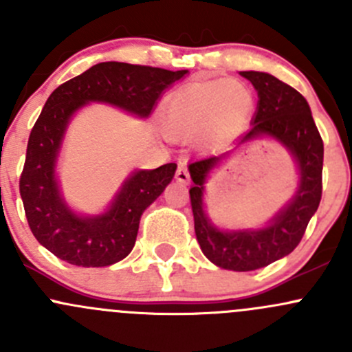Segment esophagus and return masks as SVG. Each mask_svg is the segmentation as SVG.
I'll return each mask as SVG.
<instances>
[{
	"mask_svg": "<svg viewBox=\"0 0 352 352\" xmlns=\"http://www.w3.org/2000/svg\"><path fill=\"white\" fill-rule=\"evenodd\" d=\"M175 179H177V182H180V184H189L190 177H189V172H187V165L184 162L179 163V168H177Z\"/></svg>",
	"mask_w": 352,
	"mask_h": 352,
	"instance_id": "34e87169",
	"label": "esophagus"
}]
</instances>
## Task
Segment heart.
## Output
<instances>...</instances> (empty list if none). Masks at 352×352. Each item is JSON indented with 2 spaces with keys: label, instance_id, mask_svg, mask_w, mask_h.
<instances>
[{
  "label": "heart",
  "instance_id": "b5f03b06",
  "mask_svg": "<svg viewBox=\"0 0 352 352\" xmlns=\"http://www.w3.org/2000/svg\"><path fill=\"white\" fill-rule=\"evenodd\" d=\"M254 110L247 85L236 80L201 81L175 91L166 100L165 127L173 138H192L208 129H240Z\"/></svg>",
  "mask_w": 352,
  "mask_h": 352
}]
</instances>
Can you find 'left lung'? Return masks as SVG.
<instances>
[{
	"label": "left lung",
	"instance_id": "obj_1",
	"mask_svg": "<svg viewBox=\"0 0 352 352\" xmlns=\"http://www.w3.org/2000/svg\"><path fill=\"white\" fill-rule=\"evenodd\" d=\"M257 90L258 104L252 127L240 138L245 144L267 136L281 143L298 165V190L293 199L265 225L257 230L216 228L204 211V184L209 173L228 155H212L190 163V206L197 242L212 264L230 271H255L291 254L301 242L308 221L322 199L324 141L311 117L310 105L300 91L276 76L261 71H242Z\"/></svg>",
	"mask_w": 352,
	"mask_h": 352
}]
</instances>
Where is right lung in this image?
<instances>
[{
    "instance_id": "right-lung-1",
    "label": "right lung",
    "mask_w": 352,
    "mask_h": 352,
    "mask_svg": "<svg viewBox=\"0 0 352 352\" xmlns=\"http://www.w3.org/2000/svg\"><path fill=\"white\" fill-rule=\"evenodd\" d=\"M189 73L162 67L98 63L59 85L32 127L22 177L25 216L42 247L81 267H105L122 261L136 243L140 219L175 175V163L136 170L110 208L98 216L71 211L59 190L56 162L71 117L90 102H104L146 119L163 90Z\"/></svg>"
}]
</instances>
